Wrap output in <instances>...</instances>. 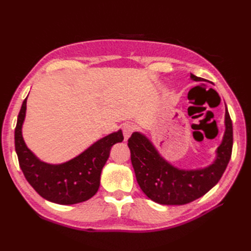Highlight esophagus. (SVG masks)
Returning a JSON list of instances; mask_svg holds the SVG:
<instances>
[{
	"label": "esophagus",
	"instance_id": "1",
	"mask_svg": "<svg viewBox=\"0 0 251 251\" xmlns=\"http://www.w3.org/2000/svg\"><path fill=\"white\" fill-rule=\"evenodd\" d=\"M135 132V126L133 124H126L123 127V133H124V137L126 140L130 136Z\"/></svg>",
	"mask_w": 251,
	"mask_h": 251
}]
</instances>
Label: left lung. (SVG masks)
<instances>
[{
    "label": "left lung",
    "mask_w": 251,
    "mask_h": 251,
    "mask_svg": "<svg viewBox=\"0 0 251 251\" xmlns=\"http://www.w3.org/2000/svg\"><path fill=\"white\" fill-rule=\"evenodd\" d=\"M200 81L203 78L191 74ZM226 130L221 146L218 148L214 164L198 171H182L174 168L160 157L151 143L139 133L127 139L131 161L136 179L142 192L151 200L164 205H183L204 196L214 187L228 164L233 143L232 123L228 111L225 114Z\"/></svg>",
    "instance_id": "1"
}]
</instances>
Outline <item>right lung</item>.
Wrapping results in <instances>:
<instances>
[{
	"mask_svg": "<svg viewBox=\"0 0 251 251\" xmlns=\"http://www.w3.org/2000/svg\"><path fill=\"white\" fill-rule=\"evenodd\" d=\"M27 97L23 101L14 131V146L20 168L35 192L53 203L70 205L87 201L97 193L100 174L113 144L124 140L123 132L105 136L82 154L63 164L51 165L37 159L26 147L22 136Z\"/></svg>",
	"mask_w": 251,
	"mask_h": 251,
	"instance_id": "add662e5",
	"label": "right lung"
}]
</instances>
